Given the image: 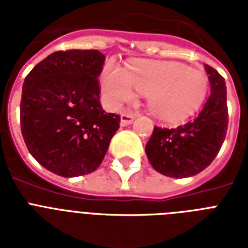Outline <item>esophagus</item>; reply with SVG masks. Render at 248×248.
I'll return each mask as SVG.
<instances>
[{"instance_id": "obj_1", "label": "esophagus", "mask_w": 248, "mask_h": 248, "mask_svg": "<svg viewBox=\"0 0 248 248\" xmlns=\"http://www.w3.org/2000/svg\"><path fill=\"white\" fill-rule=\"evenodd\" d=\"M135 118V114L128 112H124L121 114V126H128L132 124V121Z\"/></svg>"}]
</instances>
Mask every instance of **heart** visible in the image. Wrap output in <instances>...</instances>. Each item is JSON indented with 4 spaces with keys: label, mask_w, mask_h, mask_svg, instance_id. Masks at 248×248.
I'll return each mask as SVG.
<instances>
[{
    "label": "heart",
    "mask_w": 248,
    "mask_h": 248,
    "mask_svg": "<svg viewBox=\"0 0 248 248\" xmlns=\"http://www.w3.org/2000/svg\"><path fill=\"white\" fill-rule=\"evenodd\" d=\"M100 87L105 103L118 108L135 99V90L148 95L155 116L169 122L188 118L200 109L208 89L203 72L175 62L134 60L121 69L107 64Z\"/></svg>",
    "instance_id": "heart-1"
}]
</instances>
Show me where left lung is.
<instances>
[{
    "label": "left lung",
    "instance_id": "8db88e82",
    "mask_svg": "<svg viewBox=\"0 0 248 248\" xmlns=\"http://www.w3.org/2000/svg\"><path fill=\"white\" fill-rule=\"evenodd\" d=\"M211 93L194 118L176 128L155 126L145 145L153 169L170 177L194 176L215 159L228 130L227 86L216 69L204 65Z\"/></svg>",
    "mask_w": 248,
    "mask_h": 248
}]
</instances>
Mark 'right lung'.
<instances>
[{
    "mask_svg": "<svg viewBox=\"0 0 248 248\" xmlns=\"http://www.w3.org/2000/svg\"><path fill=\"white\" fill-rule=\"evenodd\" d=\"M104 62L97 50L56 51L24 79L21 135L33 158L59 176L93 172L120 128V116L99 100Z\"/></svg>",
    "mask_w": 248,
    "mask_h": 248,
    "instance_id": "add662e5",
    "label": "right lung"
}]
</instances>
